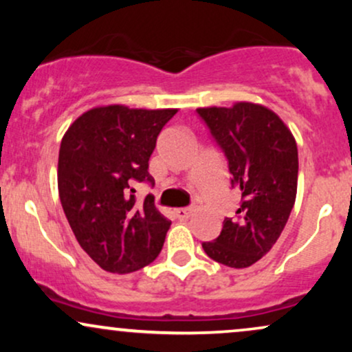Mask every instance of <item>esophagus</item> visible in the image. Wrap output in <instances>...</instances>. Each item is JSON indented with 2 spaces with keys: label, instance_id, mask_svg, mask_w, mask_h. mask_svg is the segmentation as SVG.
<instances>
[{
  "label": "esophagus",
  "instance_id": "34e87169",
  "mask_svg": "<svg viewBox=\"0 0 352 352\" xmlns=\"http://www.w3.org/2000/svg\"><path fill=\"white\" fill-rule=\"evenodd\" d=\"M173 213H175V217L179 218V220H187L190 218V215L193 213L192 208H175L173 210Z\"/></svg>",
  "mask_w": 352,
  "mask_h": 352
}]
</instances>
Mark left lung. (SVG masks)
Masks as SVG:
<instances>
[{
  "label": "left lung",
  "instance_id": "1",
  "mask_svg": "<svg viewBox=\"0 0 352 352\" xmlns=\"http://www.w3.org/2000/svg\"><path fill=\"white\" fill-rule=\"evenodd\" d=\"M201 119L223 148L232 187L240 190L236 215L225 218L205 253L230 268H248L280 238L296 200L298 147L289 127L272 109L254 102L199 107Z\"/></svg>",
  "mask_w": 352,
  "mask_h": 352
}]
</instances>
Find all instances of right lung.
<instances>
[{"label": "right lung", "instance_id": "right-lung-1", "mask_svg": "<svg viewBox=\"0 0 352 352\" xmlns=\"http://www.w3.org/2000/svg\"><path fill=\"white\" fill-rule=\"evenodd\" d=\"M179 109L98 106L63 135L58 160L60 205L72 233L100 268L132 273L152 263L170 228L153 197L135 201L134 182H152L148 159Z\"/></svg>", "mask_w": 352, "mask_h": 352}]
</instances>
